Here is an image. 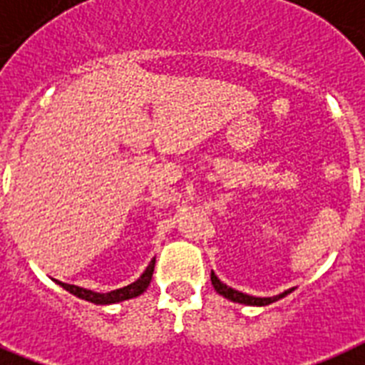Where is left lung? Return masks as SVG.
Segmentation results:
<instances>
[{"instance_id":"left-lung-1","label":"left lung","mask_w":365,"mask_h":365,"mask_svg":"<svg viewBox=\"0 0 365 365\" xmlns=\"http://www.w3.org/2000/svg\"><path fill=\"white\" fill-rule=\"evenodd\" d=\"M210 282H212V285H215L216 293L218 294H222V297H225V298H230V300H233V302L248 304V306H267V304L276 302V300L284 298L285 294H289L291 291H293V289H289V291H285V293H282V294H276V297L259 298V297H250V294H244V293H240V291H235V289L227 287V285L222 284V282L216 278L215 272H210Z\"/></svg>"}]
</instances>
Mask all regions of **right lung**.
<instances>
[{
	"instance_id": "obj_1",
	"label": "right lung",
	"mask_w": 365,
	"mask_h": 365,
	"mask_svg": "<svg viewBox=\"0 0 365 365\" xmlns=\"http://www.w3.org/2000/svg\"><path fill=\"white\" fill-rule=\"evenodd\" d=\"M153 272H155V261H150L149 267L145 269V272L141 274L134 284L126 285V287H121V289H115V291H110V293H95V291H89V289L78 287V285H71V284H63V282H57V279H56V284L61 285L63 289H67L68 293H72L74 297L83 298V300H87V302L115 304V302H123V300H128V298L140 297V294L149 287Z\"/></svg>"
}]
</instances>
